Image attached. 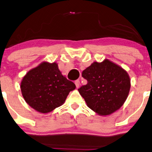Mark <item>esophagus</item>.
<instances>
[{
    "mask_svg": "<svg viewBox=\"0 0 152 152\" xmlns=\"http://www.w3.org/2000/svg\"><path fill=\"white\" fill-rule=\"evenodd\" d=\"M75 84H76V88H79V86H80V81H79V80H76V81H75Z\"/></svg>",
    "mask_w": 152,
    "mask_h": 152,
    "instance_id": "1",
    "label": "esophagus"
}]
</instances>
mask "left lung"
<instances>
[{
    "instance_id": "8db88e82",
    "label": "left lung",
    "mask_w": 152,
    "mask_h": 152,
    "mask_svg": "<svg viewBox=\"0 0 152 152\" xmlns=\"http://www.w3.org/2000/svg\"><path fill=\"white\" fill-rule=\"evenodd\" d=\"M87 84L78 90L88 107L101 116L109 115L121 108L130 88L128 73L121 67L105 59L93 62L82 73Z\"/></svg>"
}]
</instances>
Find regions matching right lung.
Returning a JSON list of instances; mask_svg holds the SVG:
<instances>
[{
    "label": "right lung",
    "mask_w": 152,
    "mask_h": 152,
    "mask_svg": "<svg viewBox=\"0 0 152 152\" xmlns=\"http://www.w3.org/2000/svg\"><path fill=\"white\" fill-rule=\"evenodd\" d=\"M20 88L26 102L45 114L62 105L76 86L62 76L56 63L43 62L25 75Z\"/></svg>",
    "instance_id": "1"
}]
</instances>
